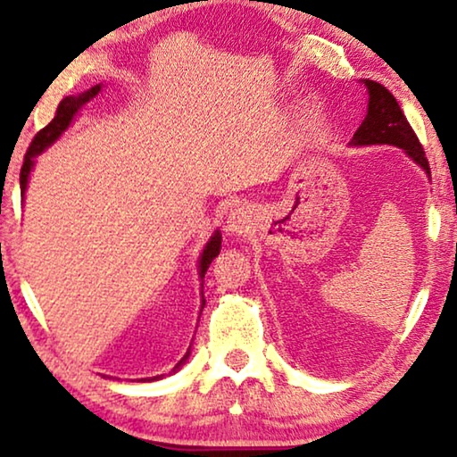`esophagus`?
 Masks as SVG:
<instances>
[{
  "label": "esophagus",
  "instance_id": "obj_1",
  "mask_svg": "<svg viewBox=\"0 0 457 457\" xmlns=\"http://www.w3.org/2000/svg\"><path fill=\"white\" fill-rule=\"evenodd\" d=\"M244 226H246V215L240 213V211H236V213H231L229 221H228V229H229V231H242Z\"/></svg>",
  "mask_w": 457,
  "mask_h": 457
}]
</instances>
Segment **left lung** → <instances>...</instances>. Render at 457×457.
<instances>
[{
	"instance_id": "obj_1",
	"label": "left lung",
	"mask_w": 457,
	"mask_h": 457,
	"mask_svg": "<svg viewBox=\"0 0 457 457\" xmlns=\"http://www.w3.org/2000/svg\"><path fill=\"white\" fill-rule=\"evenodd\" d=\"M364 87L369 88V113L352 138V145H395L406 151L424 171L430 173L420 140L394 95L375 80H366Z\"/></svg>"
}]
</instances>
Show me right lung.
<instances>
[{
  "label": "right lung",
  "mask_w": 457,
  "mask_h": 457,
  "mask_svg": "<svg viewBox=\"0 0 457 457\" xmlns=\"http://www.w3.org/2000/svg\"><path fill=\"white\" fill-rule=\"evenodd\" d=\"M99 91H101V87L97 85V87H93L91 91L79 95V97L62 99L60 105H57V112L54 115V120H51L49 124L43 128V130H38L35 134L33 143H30L27 155H24V163H22V170H21V192H22V195H24V190H27L29 173H30V170H33V165H35V157L43 149H47V146L54 143V140L60 137L63 130H66V128L70 126V121H72V118H74V113L79 112V109L85 105L87 101H91ZM220 250H221V236H220V231H217V234L211 237V242L207 244V246H204L203 254H201V278H204V273H207V269H209L211 262H213L215 256L220 254ZM203 304H204V295H203ZM188 354H190V352H188ZM188 354H186L176 366H173V372H176L179 366L186 362V358H188ZM155 378H159V377H153V378H149V381H155Z\"/></svg>",
  "instance_id": "add662e5"
}]
</instances>
